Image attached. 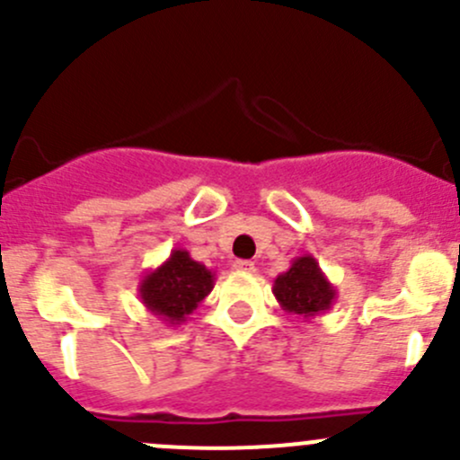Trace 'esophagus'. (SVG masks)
Segmentation results:
<instances>
[{
    "mask_svg": "<svg viewBox=\"0 0 460 460\" xmlns=\"http://www.w3.org/2000/svg\"><path fill=\"white\" fill-rule=\"evenodd\" d=\"M234 269L240 273H252L253 271V262L252 260H235Z\"/></svg>",
    "mask_w": 460,
    "mask_h": 460,
    "instance_id": "obj_1",
    "label": "esophagus"
}]
</instances>
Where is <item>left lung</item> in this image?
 <instances>
[{
    "mask_svg": "<svg viewBox=\"0 0 460 460\" xmlns=\"http://www.w3.org/2000/svg\"><path fill=\"white\" fill-rule=\"evenodd\" d=\"M273 296L287 314L312 320L336 303V287L327 280L318 260L309 253L291 260V267L273 280Z\"/></svg>",
    "mask_w": 460,
    "mask_h": 460,
    "instance_id": "obj_1",
    "label": "left lung"
}]
</instances>
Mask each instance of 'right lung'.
<instances>
[{"instance_id": "1", "label": "right lung", "mask_w": 460, "mask_h": 460, "mask_svg": "<svg viewBox=\"0 0 460 460\" xmlns=\"http://www.w3.org/2000/svg\"><path fill=\"white\" fill-rule=\"evenodd\" d=\"M216 273L196 262L184 249H173L171 256L142 276L137 294L148 314L169 327L187 323L189 314L211 294Z\"/></svg>"}]
</instances>
